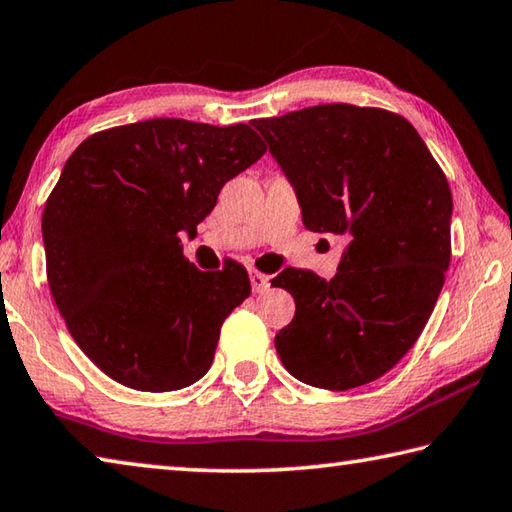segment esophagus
<instances>
[{
	"label": "esophagus",
	"mask_w": 512,
	"mask_h": 512,
	"mask_svg": "<svg viewBox=\"0 0 512 512\" xmlns=\"http://www.w3.org/2000/svg\"><path fill=\"white\" fill-rule=\"evenodd\" d=\"M249 281H251V290H254L256 294H261V292L270 288V276L263 274V272L249 270Z\"/></svg>",
	"instance_id": "1"
}]
</instances>
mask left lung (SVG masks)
<instances>
[{
  "label": "left lung",
  "instance_id": "1",
  "mask_svg": "<svg viewBox=\"0 0 512 512\" xmlns=\"http://www.w3.org/2000/svg\"><path fill=\"white\" fill-rule=\"evenodd\" d=\"M306 229L342 233L339 270L272 279L297 312L274 337L294 378L346 391L382 378L423 333L450 267L452 191L414 125L380 107L315 105L256 119Z\"/></svg>",
  "mask_w": 512,
  "mask_h": 512
}]
</instances>
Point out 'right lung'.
Masks as SVG:
<instances>
[{
    "label": "right lung",
    "mask_w": 512,
    "mask_h": 512,
    "mask_svg": "<svg viewBox=\"0 0 512 512\" xmlns=\"http://www.w3.org/2000/svg\"><path fill=\"white\" fill-rule=\"evenodd\" d=\"M247 123L150 119L87 137L42 213L47 279L89 360L137 391H177L209 371L222 321L249 297L231 261L200 272L195 236L220 188L265 155Z\"/></svg>",
    "instance_id": "1"
}]
</instances>
